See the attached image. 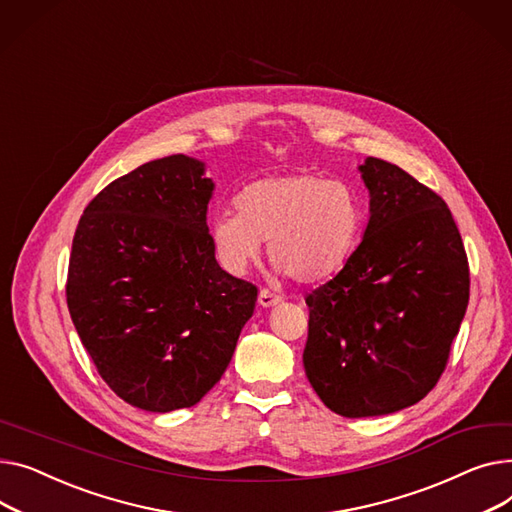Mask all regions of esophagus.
<instances>
[{"instance_id":"34e87169","label":"esophagus","mask_w":512,"mask_h":512,"mask_svg":"<svg viewBox=\"0 0 512 512\" xmlns=\"http://www.w3.org/2000/svg\"><path fill=\"white\" fill-rule=\"evenodd\" d=\"M258 304H260L262 308H273V306L281 304V297L275 295V293H270L268 289H262V291L258 293Z\"/></svg>"}]
</instances>
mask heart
<instances>
[{"label":"heart","instance_id":"1","mask_svg":"<svg viewBox=\"0 0 512 512\" xmlns=\"http://www.w3.org/2000/svg\"><path fill=\"white\" fill-rule=\"evenodd\" d=\"M235 213L210 221V242L225 270L242 277L260 258L262 242L283 275L320 283L337 275L357 248L364 204L341 179L287 173L258 179L235 196Z\"/></svg>","mask_w":512,"mask_h":512}]
</instances>
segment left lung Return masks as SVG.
<instances>
[{
    "label": "left lung",
    "mask_w": 512,
    "mask_h": 512,
    "mask_svg": "<svg viewBox=\"0 0 512 512\" xmlns=\"http://www.w3.org/2000/svg\"><path fill=\"white\" fill-rule=\"evenodd\" d=\"M370 219L339 275L314 289L306 376L343 417L422 401L444 372L469 302V264L446 202L401 167L359 165Z\"/></svg>",
    "instance_id": "8db88e82"
}]
</instances>
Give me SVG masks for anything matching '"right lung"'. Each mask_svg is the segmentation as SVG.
<instances>
[{
  "label": "right lung",
  "instance_id": "right-lung-1",
  "mask_svg": "<svg viewBox=\"0 0 512 512\" xmlns=\"http://www.w3.org/2000/svg\"><path fill=\"white\" fill-rule=\"evenodd\" d=\"M204 171L186 155L140 165L90 200L72 242L76 333L113 393L144 411L196 405L254 314L258 289L215 258Z\"/></svg>",
  "mask_w": 512,
  "mask_h": 512
}]
</instances>
